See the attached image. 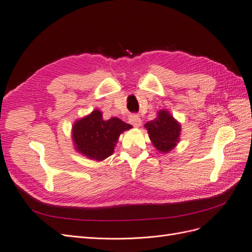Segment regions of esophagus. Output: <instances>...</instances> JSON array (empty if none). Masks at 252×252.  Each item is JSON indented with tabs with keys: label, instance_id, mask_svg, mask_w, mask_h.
I'll return each instance as SVG.
<instances>
[{
	"label": "esophagus",
	"instance_id": "obj_1",
	"mask_svg": "<svg viewBox=\"0 0 252 252\" xmlns=\"http://www.w3.org/2000/svg\"><path fill=\"white\" fill-rule=\"evenodd\" d=\"M129 123L133 125L134 127H140L142 125V120L139 116H136V114H132V116L129 117Z\"/></svg>",
	"mask_w": 252,
	"mask_h": 252
}]
</instances>
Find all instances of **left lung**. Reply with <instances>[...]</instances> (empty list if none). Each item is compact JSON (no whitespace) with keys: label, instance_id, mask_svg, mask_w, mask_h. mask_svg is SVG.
<instances>
[{"label":"left lung","instance_id":"left-lung-1","mask_svg":"<svg viewBox=\"0 0 252 252\" xmlns=\"http://www.w3.org/2000/svg\"><path fill=\"white\" fill-rule=\"evenodd\" d=\"M154 146L162 152L170 151L179 142L181 125L167 110L158 112V117L145 124Z\"/></svg>","mask_w":252,"mask_h":252}]
</instances>
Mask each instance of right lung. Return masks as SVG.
Instances as JSON below:
<instances>
[{
    "label": "right lung",
    "instance_id": "obj_1",
    "mask_svg": "<svg viewBox=\"0 0 252 252\" xmlns=\"http://www.w3.org/2000/svg\"><path fill=\"white\" fill-rule=\"evenodd\" d=\"M102 116L101 111L94 110L75 122L72 127L75 148L82 155L95 161H103L110 157L120 134L131 128V125L118 118L104 121Z\"/></svg>",
    "mask_w": 252,
    "mask_h": 252
}]
</instances>
